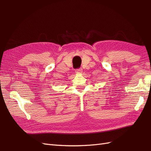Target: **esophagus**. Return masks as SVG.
I'll list each match as a JSON object with an SVG mask.
<instances>
[{
    "label": "esophagus",
    "instance_id": "34e87169",
    "mask_svg": "<svg viewBox=\"0 0 151 151\" xmlns=\"http://www.w3.org/2000/svg\"><path fill=\"white\" fill-rule=\"evenodd\" d=\"M82 72H83V69H82V68H78V69L76 70V73L77 74H81Z\"/></svg>",
    "mask_w": 151,
    "mask_h": 151
}]
</instances>
